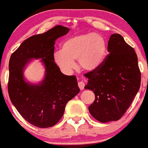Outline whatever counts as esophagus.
<instances>
[{
	"instance_id": "esophagus-1",
	"label": "esophagus",
	"mask_w": 148,
	"mask_h": 148,
	"mask_svg": "<svg viewBox=\"0 0 148 148\" xmlns=\"http://www.w3.org/2000/svg\"><path fill=\"white\" fill-rule=\"evenodd\" d=\"M78 85H79V88L81 90H83L85 87V83L83 81H79V83H78Z\"/></svg>"
}]
</instances>
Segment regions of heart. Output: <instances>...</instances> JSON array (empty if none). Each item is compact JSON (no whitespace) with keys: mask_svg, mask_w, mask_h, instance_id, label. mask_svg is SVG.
I'll list each match as a JSON object with an SVG mask.
<instances>
[{"mask_svg":"<svg viewBox=\"0 0 148 148\" xmlns=\"http://www.w3.org/2000/svg\"><path fill=\"white\" fill-rule=\"evenodd\" d=\"M107 42L102 35L85 33L67 38L63 42L62 49L54 53V60L64 72H71L77 60L79 67L92 71L102 63L106 57Z\"/></svg>","mask_w":148,"mask_h":148,"instance_id":"obj_1","label":"heart"}]
</instances>
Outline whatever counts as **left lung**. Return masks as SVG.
<instances>
[{"label":"left lung","instance_id":"8db88e82","mask_svg":"<svg viewBox=\"0 0 148 148\" xmlns=\"http://www.w3.org/2000/svg\"><path fill=\"white\" fill-rule=\"evenodd\" d=\"M108 51L110 54L102 63L85 74L88 79L85 89L92 90L95 94L89 111L102 123L121 118L139 90L141 78L134 48L121 35H111Z\"/></svg>","mask_w":148,"mask_h":148}]
</instances>
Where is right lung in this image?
<instances>
[{
    "label": "right lung",
    "instance_id": "add662e5",
    "mask_svg": "<svg viewBox=\"0 0 148 148\" xmlns=\"http://www.w3.org/2000/svg\"><path fill=\"white\" fill-rule=\"evenodd\" d=\"M68 32L67 27L57 25L34 35L25 40L10 57V99L23 118L38 127L56 125L63 116L67 102L80 91L76 76L63 74L54 63L55 40ZM32 58H42L46 67L45 79L38 85L27 84L23 77V69Z\"/></svg>",
    "mask_w": 148,
    "mask_h": 148
}]
</instances>
